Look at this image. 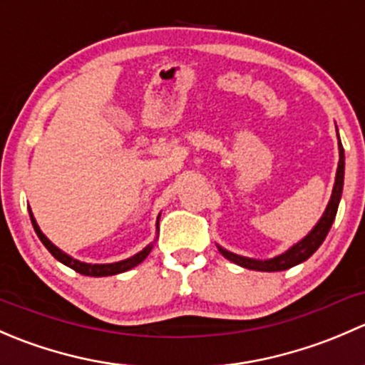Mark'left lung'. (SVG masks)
<instances>
[{"label": "left lung", "instance_id": "1", "mask_svg": "<svg viewBox=\"0 0 365 365\" xmlns=\"http://www.w3.org/2000/svg\"><path fill=\"white\" fill-rule=\"evenodd\" d=\"M337 139H339V132H337ZM342 185H344V148H342L341 139H339V164H337L332 196H330V201L329 205H327L323 215L319 217V220L314 224V227H312V230L309 231L302 240H298L297 244H293L288 251L279 254V256L270 257V259H254V257L240 256V254H235L227 251V249L220 247L219 244H217V249H219V252L222 254L226 259L233 261V263L240 264V267L244 268H249V270H257V272H281V270H288V268L295 267V264L304 263L305 259H309L312 254L318 251V247L323 244V240H325L327 235H329L330 227H332L337 208H339Z\"/></svg>", "mask_w": 365, "mask_h": 365}]
</instances>
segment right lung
I'll use <instances>...</instances> for the list:
<instances>
[{"mask_svg":"<svg viewBox=\"0 0 365 365\" xmlns=\"http://www.w3.org/2000/svg\"><path fill=\"white\" fill-rule=\"evenodd\" d=\"M29 210V217H31V224L33 227H35V233L38 235L40 242H42L43 245H46V249L53 254L54 257H56L60 263L67 264L68 268H72V270L79 272L81 275H90V277H108V275H116V274H121V272H127L130 270V268L138 267L141 261L146 259V256H148L150 251L153 249V242L152 244L146 245L143 251H139L138 254H134V256L127 257V259H121V261H116V263H84V261H79L76 259V257H72L70 254L63 252L60 247H56V245L53 244V242L49 240V238L46 237V235L42 233V230L38 227V224H36L35 220V215H33L31 208L28 206ZM159 219L160 215L157 217V231H159Z\"/></svg>","mask_w":365,"mask_h":365,"instance_id":"1","label":"right lung"}]
</instances>
